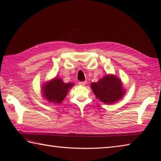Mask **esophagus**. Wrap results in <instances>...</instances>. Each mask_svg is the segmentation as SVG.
<instances>
[{
	"mask_svg": "<svg viewBox=\"0 0 161 161\" xmlns=\"http://www.w3.org/2000/svg\"><path fill=\"white\" fill-rule=\"evenodd\" d=\"M86 82L85 81H82V82H79V85H82V86H84L86 85Z\"/></svg>",
	"mask_w": 161,
	"mask_h": 161,
	"instance_id": "esophagus-1",
	"label": "esophagus"
}]
</instances>
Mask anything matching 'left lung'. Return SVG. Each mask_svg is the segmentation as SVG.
Here are the masks:
<instances>
[{
	"label": "left lung",
	"instance_id": "1",
	"mask_svg": "<svg viewBox=\"0 0 161 161\" xmlns=\"http://www.w3.org/2000/svg\"><path fill=\"white\" fill-rule=\"evenodd\" d=\"M91 89L97 99L106 104H113L125 94L122 82L114 75H107L98 82H92Z\"/></svg>",
	"mask_w": 161,
	"mask_h": 161
}]
</instances>
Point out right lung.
<instances>
[{
  "mask_svg": "<svg viewBox=\"0 0 161 161\" xmlns=\"http://www.w3.org/2000/svg\"><path fill=\"white\" fill-rule=\"evenodd\" d=\"M72 83H65L62 79L55 78L48 81L42 87V93L44 98L54 104L60 103L64 99Z\"/></svg>",
  "mask_w": 161,
  "mask_h": 161,
  "instance_id": "add662e5",
  "label": "right lung"
}]
</instances>
